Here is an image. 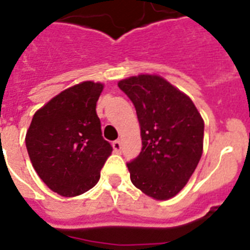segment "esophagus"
I'll return each mask as SVG.
<instances>
[{
	"instance_id": "esophagus-1",
	"label": "esophagus",
	"mask_w": 250,
	"mask_h": 250,
	"mask_svg": "<svg viewBox=\"0 0 250 250\" xmlns=\"http://www.w3.org/2000/svg\"><path fill=\"white\" fill-rule=\"evenodd\" d=\"M112 148H114V150L116 151V153H120V151H121V142H120V140H115V142L112 143Z\"/></svg>"
}]
</instances>
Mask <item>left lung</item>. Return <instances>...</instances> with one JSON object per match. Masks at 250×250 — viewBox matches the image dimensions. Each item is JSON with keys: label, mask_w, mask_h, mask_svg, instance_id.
Listing matches in <instances>:
<instances>
[{"label": "left lung", "mask_w": 250, "mask_h": 250, "mask_svg": "<svg viewBox=\"0 0 250 250\" xmlns=\"http://www.w3.org/2000/svg\"><path fill=\"white\" fill-rule=\"evenodd\" d=\"M135 106L143 148L127 163L136 188L155 200L176 196L201 159L204 120L188 96L155 74L117 83Z\"/></svg>", "instance_id": "left-lung-1"}]
</instances>
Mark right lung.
Returning <instances> with one entry per match:
<instances>
[{
	"label": "right lung",
	"instance_id": "right-lung-1",
	"mask_svg": "<svg viewBox=\"0 0 250 250\" xmlns=\"http://www.w3.org/2000/svg\"><path fill=\"white\" fill-rule=\"evenodd\" d=\"M104 84L86 81L64 89L34 115L25 143L38 176L52 191L74 197L92 188L111 155L96 114Z\"/></svg>",
	"mask_w": 250,
	"mask_h": 250
}]
</instances>
